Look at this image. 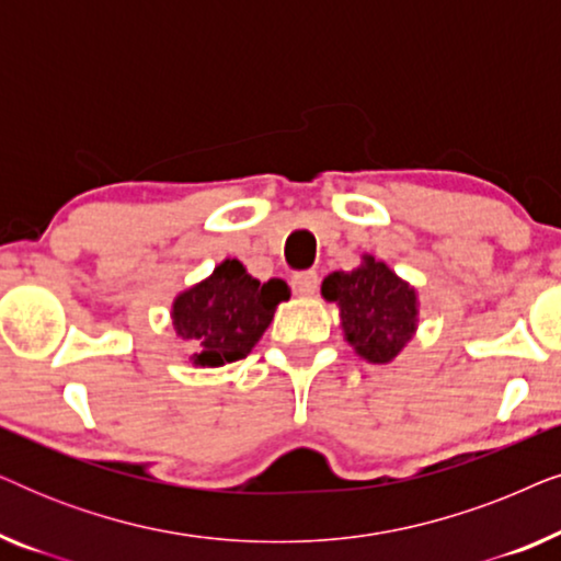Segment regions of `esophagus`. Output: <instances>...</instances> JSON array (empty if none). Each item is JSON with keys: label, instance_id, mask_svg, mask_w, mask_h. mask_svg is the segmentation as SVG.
Masks as SVG:
<instances>
[{"label": "esophagus", "instance_id": "1", "mask_svg": "<svg viewBox=\"0 0 561 561\" xmlns=\"http://www.w3.org/2000/svg\"><path fill=\"white\" fill-rule=\"evenodd\" d=\"M290 288H294L296 296H313L319 288V275L313 271L294 273V278H290Z\"/></svg>", "mask_w": 561, "mask_h": 561}]
</instances>
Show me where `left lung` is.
<instances>
[{"mask_svg":"<svg viewBox=\"0 0 561 561\" xmlns=\"http://www.w3.org/2000/svg\"><path fill=\"white\" fill-rule=\"evenodd\" d=\"M321 296L340 306L344 336L367 363H390L416 332V290L373 255L355 271L327 275Z\"/></svg>","mask_w":561,"mask_h":561,"instance_id":"obj_1","label":"left lung"}]
</instances>
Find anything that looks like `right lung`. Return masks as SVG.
Masks as SVG:
<instances>
[{"label":"right lung","mask_w":561,"mask_h":561,"mask_svg":"<svg viewBox=\"0 0 561 561\" xmlns=\"http://www.w3.org/2000/svg\"><path fill=\"white\" fill-rule=\"evenodd\" d=\"M286 280L260 283L240 260H225L209 278L173 301V327L198 350L194 365L221 367L248 357L271 327L275 306L288 301Z\"/></svg>","instance_id":"obj_1"}]
</instances>
